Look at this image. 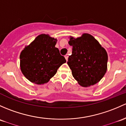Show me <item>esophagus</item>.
<instances>
[{
	"instance_id": "esophagus-1",
	"label": "esophagus",
	"mask_w": 126,
	"mask_h": 126,
	"mask_svg": "<svg viewBox=\"0 0 126 126\" xmlns=\"http://www.w3.org/2000/svg\"><path fill=\"white\" fill-rule=\"evenodd\" d=\"M64 57H65V59L66 60V61H67V59H68V55H66L65 56H64Z\"/></svg>"
}]
</instances>
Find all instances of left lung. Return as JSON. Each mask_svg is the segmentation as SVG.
<instances>
[{
    "instance_id": "obj_1",
    "label": "left lung",
    "mask_w": 126,
    "mask_h": 126,
    "mask_svg": "<svg viewBox=\"0 0 126 126\" xmlns=\"http://www.w3.org/2000/svg\"><path fill=\"white\" fill-rule=\"evenodd\" d=\"M68 43L72 46V52L67 63L74 79L83 87L100 81L107 71L108 56L105 49L86 33L77 39L71 36Z\"/></svg>"
}]
</instances>
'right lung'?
Returning <instances> with one entry per match:
<instances>
[{
    "label": "right lung",
    "mask_w": 126,
    "mask_h": 126,
    "mask_svg": "<svg viewBox=\"0 0 126 126\" xmlns=\"http://www.w3.org/2000/svg\"><path fill=\"white\" fill-rule=\"evenodd\" d=\"M57 41L48 34H40L21 52V71L32 83H47L59 67L66 62L59 49L55 47Z\"/></svg>",
    "instance_id": "1"
}]
</instances>
